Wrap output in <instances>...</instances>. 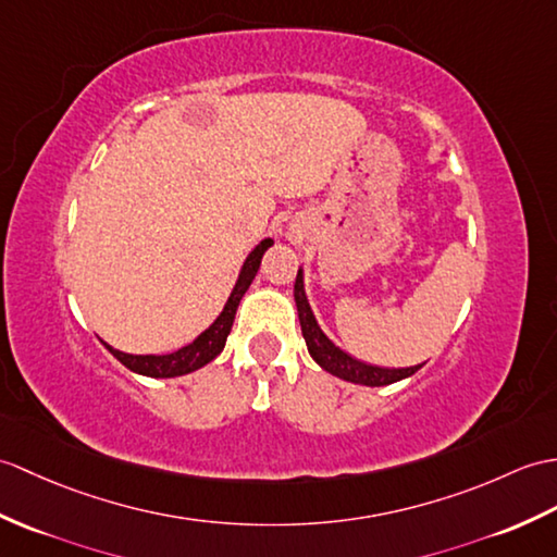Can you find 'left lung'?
Listing matches in <instances>:
<instances>
[{
	"instance_id": "left-lung-1",
	"label": "left lung",
	"mask_w": 557,
	"mask_h": 557,
	"mask_svg": "<svg viewBox=\"0 0 557 557\" xmlns=\"http://www.w3.org/2000/svg\"><path fill=\"white\" fill-rule=\"evenodd\" d=\"M294 299H296V310H299V322H301V332H304V339L308 346V354L313 356V360L320 368H325L330 374H334V377H342V380L354 382V384H366V386H386V384H394L398 380H406V377H410V374H416L420 370V366L398 368V370L366 366V363H360V360L344 354L339 346H334L327 334L320 330L313 310H310V306H308L301 270L296 273Z\"/></svg>"
}]
</instances>
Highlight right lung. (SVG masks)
<instances>
[{"mask_svg":"<svg viewBox=\"0 0 557 557\" xmlns=\"http://www.w3.org/2000/svg\"><path fill=\"white\" fill-rule=\"evenodd\" d=\"M268 247H273V239H263L249 253L247 261H244V268H242L235 289H232L230 299L223 308V313H220L213 325L206 332H201L191 344L177 348L175 354H165V356H133V354L115 351V348L109 344H103V346H107L109 351L119 358L127 370L147 374V377H177V374H187V372L203 368L206 363H211V360L225 348L232 322H235L237 306L242 301V296L247 294L249 284L253 282L258 268H261V258L268 251Z\"/></svg>","mask_w":557,"mask_h":557,"instance_id":"add662e5","label":"right lung"}]
</instances>
